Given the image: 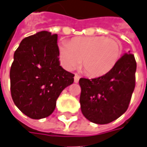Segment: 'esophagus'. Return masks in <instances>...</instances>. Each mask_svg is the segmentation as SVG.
<instances>
[{
	"instance_id": "34e87169",
	"label": "esophagus",
	"mask_w": 147,
	"mask_h": 147,
	"mask_svg": "<svg viewBox=\"0 0 147 147\" xmlns=\"http://www.w3.org/2000/svg\"><path fill=\"white\" fill-rule=\"evenodd\" d=\"M79 80H80V76L77 75V74H76L75 76H74V81H75V83H78Z\"/></svg>"
}]
</instances>
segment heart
<instances>
[{
	"mask_svg": "<svg viewBox=\"0 0 147 147\" xmlns=\"http://www.w3.org/2000/svg\"><path fill=\"white\" fill-rule=\"evenodd\" d=\"M122 45L117 39L105 36H80L58 45L61 65L67 71L78 67L81 59L86 72L99 76L109 72L118 63Z\"/></svg>",
	"mask_w": 147,
	"mask_h": 147,
	"instance_id": "b5f03b06",
	"label": "heart"
}]
</instances>
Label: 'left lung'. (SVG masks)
<instances>
[{"label": "left lung", "instance_id": "left-lung-1", "mask_svg": "<svg viewBox=\"0 0 147 147\" xmlns=\"http://www.w3.org/2000/svg\"><path fill=\"white\" fill-rule=\"evenodd\" d=\"M136 69L134 55L125 53L107 74L91 80L80 79L84 116L95 124H106L124 114L135 88Z\"/></svg>", "mask_w": 147, "mask_h": 147}]
</instances>
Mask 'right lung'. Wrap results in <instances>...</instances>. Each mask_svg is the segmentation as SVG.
I'll use <instances>...</instances> for the list:
<instances>
[{
  "instance_id": "1",
  "label": "right lung",
  "mask_w": 147,
  "mask_h": 147,
  "mask_svg": "<svg viewBox=\"0 0 147 147\" xmlns=\"http://www.w3.org/2000/svg\"><path fill=\"white\" fill-rule=\"evenodd\" d=\"M57 34L42 31L24 38L13 54L9 72L13 102L32 119L53 113L58 96L74 82L60 66Z\"/></svg>"
}]
</instances>
